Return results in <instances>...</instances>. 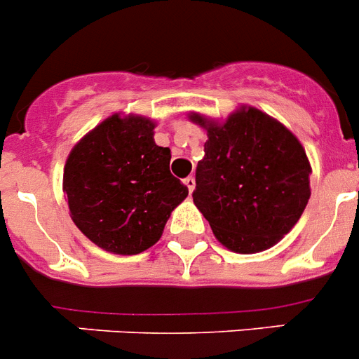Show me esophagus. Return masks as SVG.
<instances>
[{
	"label": "esophagus",
	"mask_w": 359,
	"mask_h": 359,
	"mask_svg": "<svg viewBox=\"0 0 359 359\" xmlns=\"http://www.w3.org/2000/svg\"><path fill=\"white\" fill-rule=\"evenodd\" d=\"M184 186L187 187V191H189V193H193L194 186H196V180H194L193 177H187V179H184Z\"/></svg>",
	"instance_id": "obj_1"
}]
</instances>
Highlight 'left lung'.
<instances>
[{
  "label": "left lung",
  "mask_w": 359,
  "mask_h": 359,
  "mask_svg": "<svg viewBox=\"0 0 359 359\" xmlns=\"http://www.w3.org/2000/svg\"><path fill=\"white\" fill-rule=\"evenodd\" d=\"M189 121L208 137L193 201L215 238L238 254L280 242L311 198L312 168L300 140L283 123L247 105L222 123L198 112Z\"/></svg>",
  "instance_id": "8db88e82"
}]
</instances>
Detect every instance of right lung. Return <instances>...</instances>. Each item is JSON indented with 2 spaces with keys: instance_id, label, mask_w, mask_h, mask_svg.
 <instances>
[{
  "instance_id": "obj_1",
  "label": "right lung",
  "mask_w": 359,
  "mask_h": 359,
  "mask_svg": "<svg viewBox=\"0 0 359 359\" xmlns=\"http://www.w3.org/2000/svg\"><path fill=\"white\" fill-rule=\"evenodd\" d=\"M156 123L114 114L68 154L62 191L72 221L103 250L133 256L154 245L187 187L170 173L172 152L154 142Z\"/></svg>"
}]
</instances>
